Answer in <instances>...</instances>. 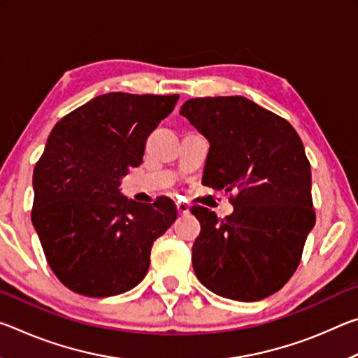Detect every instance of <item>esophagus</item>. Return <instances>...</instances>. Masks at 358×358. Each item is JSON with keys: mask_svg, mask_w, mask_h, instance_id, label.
Listing matches in <instances>:
<instances>
[{"mask_svg": "<svg viewBox=\"0 0 358 358\" xmlns=\"http://www.w3.org/2000/svg\"><path fill=\"white\" fill-rule=\"evenodd\" d=\"M177 210L180 215H187L189 213V207L185 202H177Z\"/></svg>", "mask_w": 358, "mask_h": 358, "instance_id": "obj_1", "label": "esophagus"}]
</instances>
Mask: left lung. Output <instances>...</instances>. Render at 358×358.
<instances>
[{"label": "left lung", "mask_w": 358, "mask_h": 358, "mask_svg": "<svg viewBox=\"0 0 358 358\" xmlns=\"http://www.w3.org/2000/svg\"><path fill=\"white\" fill-rule=\"evenodd\" d=\"M180 113L210 142L202 185L234 192V213L224 220L191 208L201 222L194 273L226 299L262 300L295 273L316 224L301 138L287 120L243 96L194 98Z\"/></svg>", "instance_id": "8db88e82"}]
</instances>
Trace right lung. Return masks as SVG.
Listing matches in <instances>:
<instances>
[{
  "label": "right lung",
  "mask_w": 358,
  "mask_h": 358,
  "mask_svg": "<svg viewBox=\"0 0 358 358\" xmlns=\"http://www.w3.org/2000/svg\"><path fill=\"white\" fill-rule=\"evenodd\" d=\"M178 94L107 93L55 124L33 173L31 221L55 276L72 292L110 296L147 275L153 241L177 220L172 199L137 203L120 180Z\"/></svg>",
  "instance_id": "1"
}]
</instances>
